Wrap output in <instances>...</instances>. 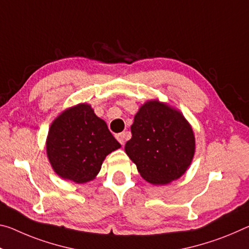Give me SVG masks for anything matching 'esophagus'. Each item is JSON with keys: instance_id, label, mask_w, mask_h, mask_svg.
<instances>
[{"instance_id": "esophagus-1", "label": "esophagus", "mask_w": 249, "mask_h": 249, "mask_svg": "<svg viewBox=\"0 0 249 249\" xmlns=\"http://www.w3.org/2000/svg\"><path fill=\"white\" fill-rule=\"evenodd\" d=\"M116 139H117V141L120 142V143H121L122 145H124L125 140H126V133H120V134H117Z\"/></svg>"}]
</instances>
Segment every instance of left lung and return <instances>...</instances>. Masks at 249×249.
Segmentation results:
<instances>
[{"mask_svg": "<svg viewBox=\"0 0 249 249\" xmlns=\"http://www.w3.org/2000/svg\"><path fill=\"white\" fill-rule=\"evenodd\" d=\"M131 129L125 152L145 180L167 184L186 172L194 156L195 139L179 112L149 101L140 108Z\"/></svg>", "mask_w": 249, "mask_h": 249, "instance_id": "1", "label": "left lung"}]
</instances>
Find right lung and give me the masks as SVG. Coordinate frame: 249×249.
<instances>
[{
  "mask_svg": "<svg viewBox=\"0 0 249 249\" xmlns=\"http://www.w3.org/2000/svg\"><path fill=\"white\" fill-rule=\"evenodd\" d=\"M120 147L105 122L88 104L63 112L51 125L46 142L54 171L75 183L93 179L106 155Z\"/></svg>",
  "mask_w": 249,
  "mask_h": 249,
  "instance_id": "1",
  "label": "right lung"
}]
</instances>
